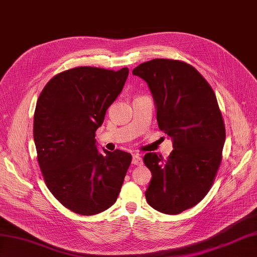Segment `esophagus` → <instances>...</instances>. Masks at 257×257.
<instances>
[{
	"mask_svg": "<svg viewBox=\"0 0 257 257\" xmlns=\"http://www.w3.org/2000/svg\"><path fill=\"white\" fill-rule=\"evenodd\" d=\"M133 164L134 165H141L142 164V159L139 154H134L133 156Z\"/></svg>",
	"mask_w": 257,
	"mask_h": 257,
	"instance_id": "esophagus-1",
	"label": "esophagus"
}]
</instances>
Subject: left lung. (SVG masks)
Masks as SVG:
<instances>
[{
    "mask_svg": "<svg viewBox=\"0 0 257 257\" xmlns=\"http://www.w3.org/2000/svg\"><path fill=\"white\" fill-rule=\"evenodd\" d=\"M150 88L159 128L172 139L168 160L157 152L145 161L152 173L148 204L166 214L192 208L209 192L217 174L225 129L212 88L192 65L154 59L135 68Z\"/></svg>",
    "mask_w": 257,
    "mask_h": 257,
    "instance_id": "left-lung-1",
    "label": "left lung"
}]
</instances>
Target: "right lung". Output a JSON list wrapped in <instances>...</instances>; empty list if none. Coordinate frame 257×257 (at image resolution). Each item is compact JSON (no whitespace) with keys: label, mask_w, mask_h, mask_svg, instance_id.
<instances>
[{"label":"right lung","mask_w":257,"mask_h":257,"mask_svg":"<svg viewBox=\"0 0 257 257\" xmlns=\"http://www.w3.org/2000/svg\"><path fill=\"white\" fill-rule=\"evenodd\" d=\"M128 68L79 67L53 76L39 95L34 140L47 187L68 209L92 216L115 204L131 154L98 151L95 131L122 91Z\"/></svg>","instance_id":"1"}]
</instances>
